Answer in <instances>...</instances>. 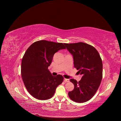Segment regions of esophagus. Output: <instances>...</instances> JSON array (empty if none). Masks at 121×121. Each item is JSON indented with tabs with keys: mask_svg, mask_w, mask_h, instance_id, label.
Instances as JSON below:
<instances>
[{
	"mask_svg": "<svg viewBox=\"0 0 121 121\" xmlns=\"http://www.w3.org/2000/svg\"><path fill=\"white\" fill-rule=\"evenodd\" d=\"M64 81L65 82H69V79H67V78H64Z\"/></svg>",
	"mask_w": 121,
	"mask_h": 121,
	"instance_id": "34e87169",
	"label": "esophagus"
}]
</instances>
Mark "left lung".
Returning <instances> with one entry per match:
<instances>
[{
  "instance_id": "obj_1",
  "label": "left lung",
  "mask_w": 121,
  "mask_h": 121,
  "mask_svg": "<svg viewBox=\"0 0 121 121\" xmlns=\"http://www.w3.org/2000/svg\"><path fill=\"white\" fill-rule=\"evenodd\" d=\"M64 44L73 55L74 68L82 75L78 82L74 79L69 80L74 89L68 93L69 97L76 103H85L94 96L100 84L102 60L97 49L90 44L82 42Z\"/></svg>"
}]
</instances>
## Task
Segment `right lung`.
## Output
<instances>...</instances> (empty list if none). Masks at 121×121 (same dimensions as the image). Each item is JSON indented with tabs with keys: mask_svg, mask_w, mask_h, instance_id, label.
I'll list each match as a JSON object with an SVG mask.
<instances>
[{
	"mask_svg": "<svg viewBox=\"0 0 121 121\" xmlns=\"http://www.w3.org/2000/svg\"><path fill=\"white\" fill-rule=\"evenodd\" d=\"M66 49L63 43L41 40L33 43L22 61L21 75L24 84L32 96L40 100L52 98L64 78L52 76L48 69L54 54Z\"/></svg>",
	"mask_w": 121,
	"mask_h": 121,
	"instance_id": "obj_1",
	"label": "right lung"
}]
</instances>
